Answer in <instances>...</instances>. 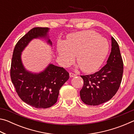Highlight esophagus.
Returning <instances> with one entry per match:
<instances>
[{"label": "esophagus", "instance_id": "1", "mask_svg": "<svg viewBox=\"0 0 134 134\" xmlns=\"http://www.w3.org/2000/svg\"><path fill=\"white\" fill-rule=\"evenodd\" d=\"M76 76H77L76 74H74V73H73V72H70V77H76Z\"/></svg>", "mask_w": 134, "mask_h": 134}]
</instances>
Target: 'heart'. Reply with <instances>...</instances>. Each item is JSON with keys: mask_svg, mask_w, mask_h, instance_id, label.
I'll return each instance as SVG.
<instances>
[{"mask_svg": "<svg viewBox=\"0 0 134 134\" xmlns=\"http://www.w3.org/2000/svg\"><path fill=\"white\" fill-rule=\"evenodd\" d=\"M109 44L105 38L92 31L77 32L67 36L65 42L57 46L59 60L63 66H69L74 60L81 69L92 72L99 69L108 53Z\"/></svg>", "mask_w": 134, "mask_h": 134, "instance_id": "1", "label": "heart"}]
</instances>
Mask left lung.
Listing matches in <instances>:
<instances>
[{"label": "left lung", "mask_w": 134, "mask_h": 134, "mask_svg": "<svg viewBox=\"0 0 134 134\" xmlns=\"http://www.w3.org/2000/svg\"><path fill=\"white\" fill-rule=\"evenodd\" d=\"M112 49L107 63L99 71L92 74L80 76L84 85L80 97L86 105L96 106L112 99L121 85L124 63L119 45L112 37Z\"/></svg>", "instance_id": "1"}]
</instances>
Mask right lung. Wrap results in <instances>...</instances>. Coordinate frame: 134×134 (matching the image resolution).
<instances>
[{"mask_svg": "<svg viewBox=\"0 0 134 134\" xmlns=\"http://www.w3.org/2000/svg\"><path fill=\"white\" fill-rule=\"evenodd\" d=\"M49 28L31 29L16 44L10 67V78L17 94L22 101L36 108L51 107L57 101L59 90L69 79L63 67L49 64L44 71L33 74L27 71L21 62V52L34 38L46 37ZM48 42L51 44L50 40Z\"/></svg>", "mask_w": 134, "mask_h": 134, "instance_id": "1", "label": "right lung"}]
</instances>
